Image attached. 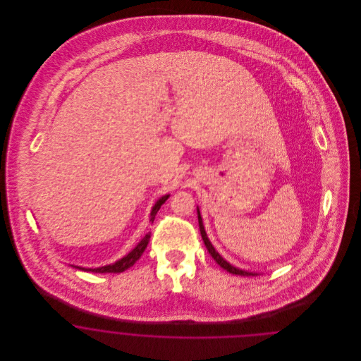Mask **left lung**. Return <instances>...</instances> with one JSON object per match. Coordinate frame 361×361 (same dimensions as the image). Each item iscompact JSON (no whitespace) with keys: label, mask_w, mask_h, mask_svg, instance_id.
Segmentation results:
<instances>
[{"label":"left lung","mask_w":361,"mask_h":361,"mask_svg":"<svg viewBox=\"0 0 361 361\" xmlns=\"http://www.w3.org/2000/svg\"><path fill=\"white\" fill-rule=\"evenodd\" d=\"M197 219H199V227H200V234H202V238L204 240V245H206L207 250H208V253L212 256V258L218 262V265H221L224 269H226L227 272H230V274H233V275H240V276H257L259 274L257 272H249V271H245V269H240V268H237V267H234V265H231L228 261H226L218 252H216V249L212 246V243H211V240H208V237H207L206 230H204V224H203V219H202V215H200V211H199V207H197Z\"/></svg>","instance_id":"1"}]
</instances>
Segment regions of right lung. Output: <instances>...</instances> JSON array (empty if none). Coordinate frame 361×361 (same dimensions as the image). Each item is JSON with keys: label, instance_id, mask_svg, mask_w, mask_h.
Segmentation results:
<instances>
[{"label": "right lung", "instance_id": "add662e5", "mask_svg": "<svg viewBox=\"0 0 361 361\" xmlns=\"http://www.w3.org/2000/svg\"><path fill=\"white\" fill-rule=\"evenodd\" d=\"M169 196H171L169 193L164 195L162 197H159L155 202L154 206L152 208V212H150V222L152 224L154 222L155 215H157L158 209L169 199ZM149 240H150V233H147L142 240H139V243L130 253H127L124 257H121V259H118L112 264L99 267V268H82V267H75V265H71V267L77 268L80 271H84V272H93V274H121V272H124L126 269H128L130 267H133L137 262V259L142 256V253L145 252V249L147 247Z\"/></svg>", "mask_w": 361, "mask_h": 361}]
</instances>
